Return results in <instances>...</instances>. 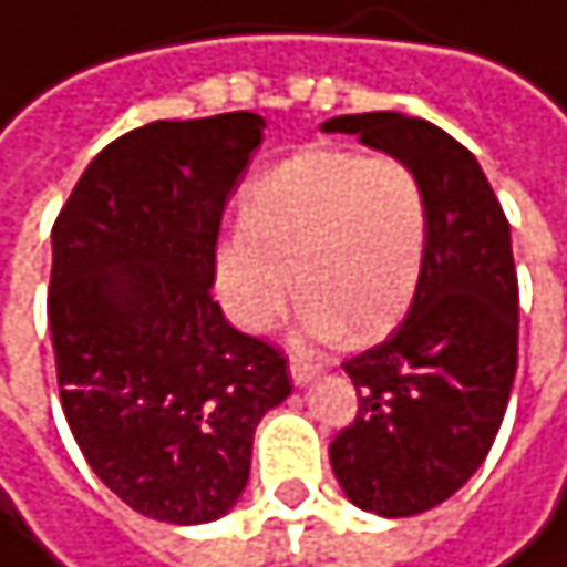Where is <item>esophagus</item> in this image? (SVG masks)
I'll return each mask as SVG.
<instances>
[{
    "mask_svg": "<svg viewBox=\"0 0 567 567\" xmlns=\"http://www.w3.org/2000/svg\"><path fill=\"white\" fill-rule=\"evenodd\" d=\"M289 372H292V382L296 385H309L312 379H319L322 375V365H316V362H306V359H289Z\"/></svg>",
    "mask_w": 567,
    "mask_h": 567,
    "instance_id": "esophagus-1",
    "label": "esophagus"
}]
</instances>
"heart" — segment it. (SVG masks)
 <instances>
[{
  "mask_svg": "<svg viewBox=\"0 0 567 567\" xmlns=\"http://www.w3.org/2000/svg\"><path fill=\"white\" fill-rule=\"evenodd\" d=\"M425 245L429 198L402 158L309 148L245 188L241 225L212 255L215 292L238 329L261 332L299 286L306 332L375 342L409 316Z\"/></svg>",
  "mask_w": 567,
  "mask_h": 567,
  "instance_id": "b5f03b06",
  "label": "heart"
}]
</instances>
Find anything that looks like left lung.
Wrapping results in <instances>:
<instances>
[{"mask_svg":"<svg viewBox=\"0 0 567 567\" xmlns=\"http://www.w3.org/2000/svg\"><path fill=\"white\" fill-rule=\"evenodd\" d=\"M322 132L402 158L429 198L415 302L382 346L346 362L359 415L329 445L352 505L409 518L452 498L502 429L518 369L512 231L478 158L439 125L365 112L329 118Z\"/></svg>","mask_w":567,"mask_h":567,"instance_id":"obj_1","label":"left lung"}]
</instances>
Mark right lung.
<instances>
[{"label": "right lung", "instance_id": "add662e5", "mask_svg": "<svg viewBox=\"0 0 567 567\" xmlns=\"http://www.w3.org/2000/svg\"><path fill=\"white\" fill-rule=\"evenodd\" d=\"M265 118L148 122L105 145L52 225L49 336L62 412L92 472L168 525L221 518L261 415L292 395L278 349L212 299L228 192Z\"/></svg>", "mask_w": 567, "mask_h": 567}]
</instances>
